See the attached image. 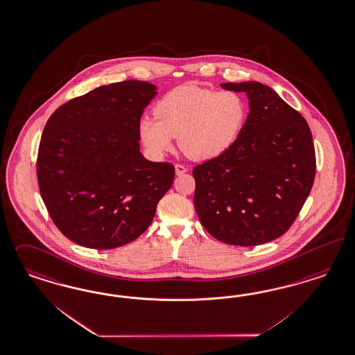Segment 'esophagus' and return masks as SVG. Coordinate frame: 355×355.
<instances>
[{
  "instance_id": "esophagus-1",
  "label": "esophagus",
  "mask_w": 355,
  "mask_h": 355,
  "mask_svg": "<svg viewBox=\"0 0 355 355\" xmlns=\"http://www.w3.org/2000/svg\"><path fill=\"white\" fill-rule=\"evenodd\" d=\"M187 171H188V168H187L185 166H183V164H176V166H175V172H176L178 176H182V175H184Z\"/></svg>"
}]
</instances>
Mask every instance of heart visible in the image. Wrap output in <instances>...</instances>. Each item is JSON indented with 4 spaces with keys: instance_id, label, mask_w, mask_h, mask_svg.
Listing matches in <instances>:
<instances>
[{
    "instance_id": "b5f03b06",
    "label": "heart",
    "mask_w": 355,
    "mask_h": 355,
    "mask_svg": "<svg viewBox=\"0 0 355 355\" xmlns=\"http://www.w3.org/2000/svg\"><path fill=\"white\" fill-rule=\"evenodd\" d=\"M248 106L233 91H211L182 85L167 93L155 107L159 119L144 117L138 132L153 158H162L172 148V139L188 158L205 162L225 154L245 125Z\"/></svg>"
}]
</instances>
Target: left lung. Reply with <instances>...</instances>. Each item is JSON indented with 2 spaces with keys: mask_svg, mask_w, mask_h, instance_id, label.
Listing matches in <instances>:
<instances>
[{
  "mask_svg": "<svg viewBox=\"0 0 355 355\" xmlns=\"http://www.w3.org/2000/svg\"><path fill=\"white\" fill-rule=\"evenodd\" d=\"M246 93L249 114L234 145L193 168L200 223L223 243L257 246L284 234L309 196L315 173L312 132L259 81L223 83Z\"/></svg>",
  "mask_w": 355,
  "mask_h": 355,
  "instance_id": "8db88e82",
  "label": "left lung"
}]
</instances>
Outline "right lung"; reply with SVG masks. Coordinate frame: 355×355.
<instances>
[{
  "instance_id": "right-lung-1",
  "label": "right lung",
  "mask_w": 355,
  "mask_h": 355,
  "mask_svg": "<svg viewBox=\"0 0 355 355\" xmlns=\"http://www.w3.org/2000/svg\"><path fill=\"white\" fill-rule=\"evenodd\" d=\"M157 94L147 81L103 85L47 121L37 162L40 196L58 229L80 246L132 242L171 188L175 167L139 151V121Z\"/></svg>"
}]
</instances>
